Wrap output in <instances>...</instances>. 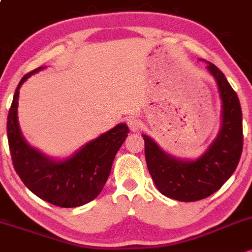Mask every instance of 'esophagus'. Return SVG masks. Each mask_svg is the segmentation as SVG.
Returning a JSON list of instances; mask_svg holds the SVG:
<instances>
[{"label":"esophagus","instance_id":"obj_1","mask_svg":"<svg viewBox=\"0 0 252 252\" xmlns=\"http://www.w3.org/2000/svg\"><path fill=\"white\" fill-rule=\"evenodd\" d=\"M127 125H128L129 129H131V131L135 132V131H139V129H140L141 123H140L139 119L132 117V118L127 119Z\"/></svg>","mask_w":252,"mask_h":252}]
</instances>
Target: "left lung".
<instances>
[{
	"instance_id": "1",
	"label": "left lung",
	"mask_w": 252,
	"mask_h": 252,
	"mask_svg": "<svg viewBox=\"0 0 252 252\" xmlns=\"http://www.w3.org/2000/svg\"><path fill=\"white\" fill-rule=\"evenodd\" d=\"M207 69L216 77L219 87L222 126L206 154L194 162H183L165 155L151 138L143 135L146 164L155 185L163 195L180 201H197L216 193L230 179L242 156L243 125L239 98L216 65L207 62Z\"/></svg>"
}]
</instances>
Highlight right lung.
Here are the masks:
<instances>
[{
  "label": "right lung",
  "instance_id": "right-lung-1",
  "mask_svg": "<svg viewBox=\"0 0 252 252\" xmlns=\"http://www.w3.org/2000/svg\"><path fill=\"white\" fill-rule=\"evenodd\" d=\"M41 69L38 67L22 77L8 113L7 135L13 166L24 185L40 199L58 207H78L101 193L115 155L128 134V127L125 124L115 126L63 162H52L42 156L24 140L16 118L20 87Z\"/></svg>",
  "mask_w": 252,
  "mask_h": 252
}]
</instances>
